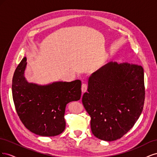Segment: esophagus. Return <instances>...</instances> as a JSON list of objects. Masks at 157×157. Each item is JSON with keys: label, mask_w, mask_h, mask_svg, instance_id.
<instances>
[{"label": "esophagus", "mask_w": 157, "mask_h": 157, "mask_svg": "<svg viewBox=\"0 0 157 157\" xmlns=\"http://www.w3.org/2000/svg\"><path fill=\"white\" fill-rule=\"evenodd\" d=\"M87 88H88V86H87L86 84H82V88H81L82 92V93L86 92V90H87Z\"/></svg>", "instance_id": "1"}]
</instances>
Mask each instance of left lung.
Here are the masks:
<instances>
[{"instance_id":"1","label":"left lung","mask_w":157,"mask_h":157,"mask_svg":"<svg viewBox=\"0 0 157 157\" xmlns=\"http://www.w3.org/2000/svg\"><path fill=\"white\" fill-rule=\"evenodd\" d=\"M144 71L140 65L109 62L88 77L84 107L98 139H120L134 126L143 111Z\"/></svg>"}]
</instances>
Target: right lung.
<instances>
[{
  "label": "right lung",
  "mask_w": 157,
  "mask_h": 157,
  "mask_svg": "<svg viewBox=\"0 0 157 157\" xmlns=\"http://www.w3.org/2000/svg\"><path fill=\"white\" fill-rule=\"evenodd\" d=\"M27 58L18 65L12 78V96L23 124L40 136H56L65 128V107L81 97V81H56L46 84L28 82L25 77Z\"/></svg>",
  "instance_id": "obj_1"
}]
</instances>
